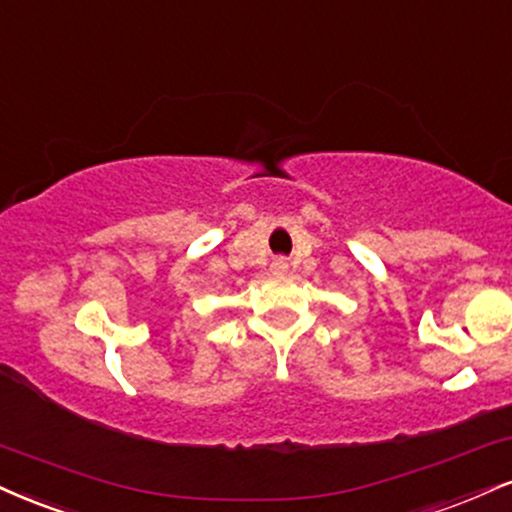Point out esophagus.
Segmentation results:
<instances>
[{
  "label": "esophagus",
  "mask_w": 512,
  "mask_h": 512,
  "mask_svg": "<svg viewBox=\"0 0 512 512\" xmlns=\"http://www.w3.org/2000/svg\"><path fill=\"white\" fill-rule=\"evenodd\" d=\"M286 272H288V260H286V257H276V260L272 262V274L281 276Z\"/></svg>",
  "instance_id": "esophagus-1"
}]
</instances>
